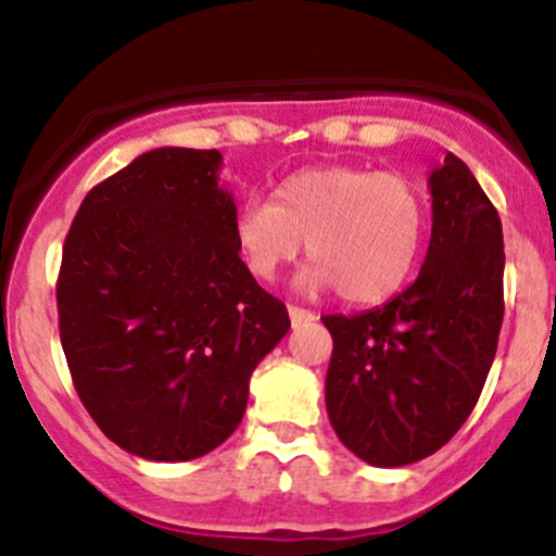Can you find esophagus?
Returning a JSON list of instances; mask_svg holds the SVG:
<instances>
[{
	"label": "esophagus",
	"mask_w": 556,
	"mask_h": 556,
	"mask_svg": "<svg viewBox=\"0 0 556 556\" xmlns=\"http://www.w3.org/2000/svg\"><path fill=\"white\" fill-rule=\"evenodd\" d=\"M288 315H290V324H293V327H299V324L315 321V313H309V309H304V307H296V304H290Z\"/></svg>",
	"instance_id": "obj_1"
}]
</instances>
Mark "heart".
<instances>
[{"label":"heart","instance_id":"b5f03b06","mask_svg":"<svg viewBox=\"0 0 556 556\" xmlns=\"http://www.w3.org/2000/svg\"><path fill=\"white\" fill-rule=\"evenodd\" d=\"M424 227L427 199L407 174L315 166L285 177L271 202L241 204L232 238L252 277L274 279L307 243L315 266L304 288H338L346 302L377 304L409 277Z\"/></svg>","mask_w":556,"mask_h":556}]
</instances>
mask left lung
<instances>
[{"label": "left lung", "instance_id": "obj_1", "mask_svg": "<svg viewBox=\"0 0 556 556\" xmlns=\"http://www.w3.org/2000/svg\"><path fill=\"white\" fill-rule=\"evenodd\" d=\"M432 238L418 279L332 334L327 413L340 443L377 468L446 446L477 407L504 318L502 218L452 152L429 174Z\"/></svg>", "mask_w": 556, "mask_h": 556}]
</instances>
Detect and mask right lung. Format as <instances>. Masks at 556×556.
<instances>
[{
	"instance_id": "obj_1",
	"label": "right lung",
	"mask_w": 556,
	"mask_h": 556,
	"mask_svg": "<svg viewBox=\"0 0 556 556\" xmlns=\"http://www.w3.org/2000/svg\"><path fill=\"white\" fill-rule=\"evenodd\" d=\"M218 168V149H152L91 188L66 235L60 343L85 409L135 457L222 446L290 329L238 254Z\"/></svg>"
}]
</instances>
